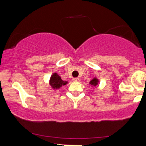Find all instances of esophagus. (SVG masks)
<instances>
[{"mask_svg":"<svg viewBox=\"0 0 146 146\" xmlns=\"http://www.w3.org/2000/svg\"><path fill=\"white\" fill-rule=\"evenodd\" d=\"M80 79L79 78H73V81L74 82H80Z\"/></svg>","mask_w":146,"mask_h":146,"instance_id":"1","label":"esophagus"}]
</instances>
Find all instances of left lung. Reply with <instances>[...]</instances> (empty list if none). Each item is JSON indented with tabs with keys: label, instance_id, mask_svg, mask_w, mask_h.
Listing matches in <instances>:
<instances>
[{
	"label": "left lung",
	"instance_id": "left-lung-1",
	"mask_svg": "<svg viewBox=\"0 0 146 146\" xmlns=\"http://www.w3.org/2000/svg\"><path fill=\"white\" fill-rule=\"evenodd\" d=\"M98 80L96 78L93 79V80L90 82V84L93 85V86H95L98 84Z\"/></svg>",
	"mask_w": 146,
	"mask_h": 146
}]
</instances>
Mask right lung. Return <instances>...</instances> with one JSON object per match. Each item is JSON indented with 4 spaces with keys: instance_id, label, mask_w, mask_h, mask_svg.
<instances>
[{
    "instance_id": "1",
    "label": "right lung",
    "mask_w": 146,
    "mask_h": 146,
    "mask_svg": "<svg viewBox=\"0 0 146 146\" xmlns=\"http://www.w3.org/2000/svg\"><path fill=\"white\" fill-rule=\"evenodd\" d=\"M66 84H67V82L63 81L57 73H53L50 79V85L52 88L55 89H58L60 87L66 85Z\"/></svg>"
}]
</instances>
